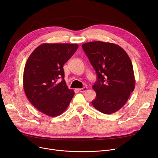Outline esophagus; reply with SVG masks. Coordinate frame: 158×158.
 I'll return each instance as SVG.
<instances>
[{
    "mask_svg": "<svg viewBox=\"0 0 158 158\" xmlns=\"http://www.w3.org/2000/svg\"><path fill=\"white\" fill-rule=\"evenodd\" d=\"M86 90H87V88H86V87H84V88L79 89V92H85Z\"/></svg>",
    "mask_w": 158,
    "mask_h": 158,
    "instance_id": "esophagus-1",
    "label": "esophagus"
}]
</instances>
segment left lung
<instances>
[{
	"label": "left lung",
	"mask_w": 158,
	"mask_h": 158,
	"mask_svg": "<svg viewBox=\"0 0 158 158\" xmlns=\"http://www.w3.org/2000/svg\"><path fill=\"white\" fill-rule=\"evenodd\" d=\"M82 48L97 74L92 86L96 97L92 106L104 114H112L123 107L135 89V80L131 61L119 45L91 42Z\"/></svg>",
	"instance_id": "left-lung-1"
}]
</instances>
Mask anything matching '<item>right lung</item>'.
<instances>
[{
  "instance_id": "right-lung-1",
  "label": "right lung",
  "mask_w": 158,
  "mask_h": 158,
  "mask_svg": "<svg viewBox=\"0 0 158 158\" xmlns=\"http://www.w3.org/2000/svg\"><path fill=\"white\" fill-rule=\"evenodd\" d=\"M79 47L71 44H43L26 62L23 87L28 100L40 112L57 116L68 108L74 96L64 80L63 66Z\"/></svg>"
}]
</instances>
